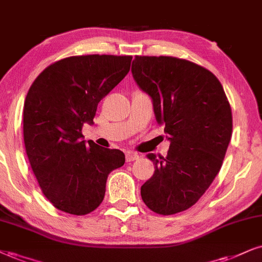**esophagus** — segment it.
Returning a JSON list of instances; mask_svg holds the SVG:
<instances>
[{"mask_svg":"<svg viewBox=\"0 0 262 262\" xmlns=\"http://www.w3.org/2000/svg\"><path fill=\"white\" fill-rule=\"evenodd\" d=\"M140 159V156L137 153H134V151H127L126 153V161H134Z\"/></svg>","mask_w":262,"mask_h":262,"instance_id":"34e87169","label":"esophagus"}]
</instances>
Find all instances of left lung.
<instances>
[{"instance_id": "8db88e82", "label": "left lung", "mask_w": 262, "mask_h": 262, "mask_svg": "<svg viewBox=\"0 0 262 262\" xmlns=\"http://www.w3.org/2000/svg\"><path fill=\"white\" fill-rule=\"evenodd\" d=\"M132 75L150 96L157 122L170 141L167 156L153 161L141 187L144 204L159 215L194 205L220 171L232 136V111L221 82L210 70L176 57L136 56Z\"/></svg>"}]
</instances>
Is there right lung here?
<instances>
[{
    "instance_id": "obj_1",
    "label": "right lung",
    "mask_w": 262,
    "mask_h": 262,
    "mask_svg": "<svg viewBox=\"0 0 262 262\" xmlns=\"http://www.w3.org/2000/svg\"><path fill=\"white\" fill-rule=\"evenodd\" d=\"M131 56L87 54L54 62L38 75L24 102L23 132L38 186L54 208L86 215L101 205L113 170L124 165L119 149L82 141L97 105L128 73Z\"/></svg>"
}]
</instances>
